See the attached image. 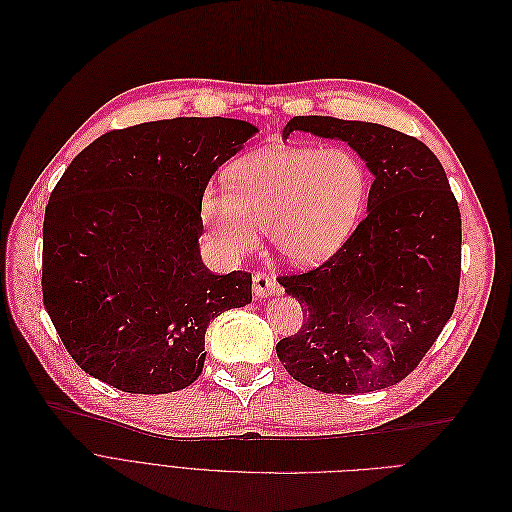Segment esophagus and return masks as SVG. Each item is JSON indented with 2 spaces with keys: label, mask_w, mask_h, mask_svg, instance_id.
Segmentation results:
<instances>
[{
  "label": "esophagus",
  "mask_w": 512,
  "mask_h": 512,
  "mask_svg": "<svg viewBox=\"0 0 512 512\" xmlns=\"http://www.w3.org/2000/svg\"><path fill=\"white\" fill-rule=\"evenodd\" d=\"M252 283H254L252 289H254V296L256 298H266V296L281 294V285L275 279H271L266 273H262V271L254 273Z\"/></svg>",
  "instance_id": "obj_1"
}]
</instances>
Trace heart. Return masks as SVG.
<instances>
[{"instance_id":"obj_1","label":"heart","mask_w":512,"mask_h":512,"mask_svg":"<svg viewBox=\"0 0 512 512\" xmlns=\"http://www.w3.org/2000/svg\"><path fill=\"white\" fill-rule=\"evenodd\" d=\"M229 189H208L202 218L229 258L252 252L262 227L289 262L329 258L358 223L367 170L346 150L264 148L231 166Z\"/></svg>"}]
</instances>
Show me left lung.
Returning a JSON list of instances; mask_svg holds the SVG:
<instances>
[{
  "instance_id": "left-lung-1",
  "label": "left lung",
  "mask_w": 512,
  "mask_h": 512,
  "mask_svg": "<svg viewBox=\"0 0 512 512\" xmlns=\"http://www.w3.org/2000/svg\"><path fill=\"white\" fill-rule=\"evenodd\" d=\"M306 131L346 141L373 173L367 216L329 260L279 283L304 312L277 356L325 394H367L417 369L454 312L460 212L446 170L417 137L360 120L296 116Z\"/></svg>"
}]
</instances>
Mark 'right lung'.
Segmentation results:
<instances>
[{
  "instance_id": "1",
  "label": "right lung",
  "mask_w": 512,
  "mask_h": 512,
  "mask_svg": "<svg viewBox=\"0 0 512 512\" xmlns=\"http://www.w3.org/2000/svg\"><path fill=\"white\" fill-rule=\"evenodd\" d=\"M258 129L181 116L108 131L70 162L43 218L47 314L79 367L129 394H168L204 369L208 323L252 302V275L210 273L202 198Z\"/></svg>"
}]
</instances>
